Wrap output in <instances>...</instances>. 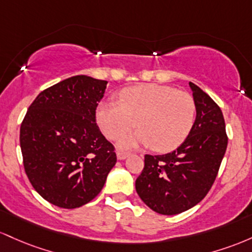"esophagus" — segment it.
Masks as SVG:
<instances>
[{
    "mask_svg": "<svg viewBox=\"0 0 252 252\" xmlns=\"http://www.w3.org/2000/svg\"><path fill=\"white\" fill-rule=\"evenodd\" d=\"M127 156H128V154L127 152H124V151H118L117 152V157L118 159H125V158H127Z\"/></svg>",
    "mask_w": 252,
    "mask_h": 252,
    "instance_id": "obj_1",
    "label": "esophagus"
}]
</instances>
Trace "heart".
Here are the masks:
<instances>
[{
    "instance_id": "obj_1",
    "label": "heart",
    "mask_w": 252,
    "mask_h": 252,
    "mask_svg": "<svg viewBox=\"0 0 252 252\" xmlns=\"http://www.w3.org/2000/svg\"><path fill=\"white\" fill-rule=\"evenodd\" d=\"M96 123L109 139H119L135 126L139 131L123 138L121 148L151 145L169 152L186 140L195 123L193 96L169 86L139 84L124 89L119 103L104 101L96 108Z\"/></svg>"
}]
</instances>
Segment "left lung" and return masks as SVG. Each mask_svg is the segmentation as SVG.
I'll use <instances>...</instances> for the list:
<instances>
[{"mask_svg": "<svg viewBox=\"0 0 252 252\" xmlns=\"http://www.w3.org/2000/svg\"><path fill=\"white\" fill-rule=\"evenodd\" d=\"M196 104L190 133L176 150L145 155V165L135 180V190L146 206L164 216L182 213L197 205L216 181L227 148L221 109L189 82Z\"/></svg>", "mask_w": 252, "mask_h": 252, "instance_id": "left-lung-1", "label": "left lung"}]
</instances>
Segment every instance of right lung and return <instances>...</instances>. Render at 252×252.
Segmentation results:
<instances>
[{
    "instance_id": "right-lung-1",
    "label": "right lung",
    "mask_w": 252,
    "mask_h": 252,
    "mask_svg": "<svg viewBox=\"0 0 252 252\" xmlns=\"http://www.w3.org/2000/svg\"><path fill=\"white\" fill-rule=\"evenodd\" d=\"M107 81L73 76L35 97L20 128L24 166L33 188L61 208L86 205L117 163L114 146L96 125Z\"/></svg>"
}]
</instances>
